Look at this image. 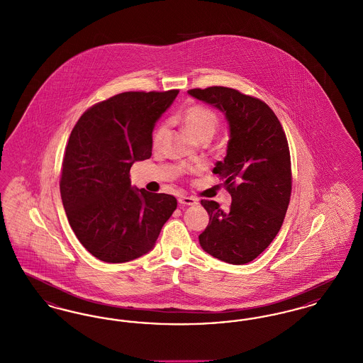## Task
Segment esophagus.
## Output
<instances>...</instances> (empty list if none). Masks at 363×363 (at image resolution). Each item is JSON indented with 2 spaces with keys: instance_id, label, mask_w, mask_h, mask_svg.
I'll return each instance as SVG.
<instances>
[{
  "instance_id": "34e87169",
  "label": "esophagus",
  "mask_w": 363,
  "mask_h": 363,
  "mask_svg": "<svg viewBox=\"0 0 363 363\" xmlns=\"http://www.w3.org/2000/svg\"><path fill=\"white\" fill-rule=\"evenodd\" d=\"M178 203L181 206H196L197 204V200L194 197H189V196H181L178 199Z\"/></svg>"
}]
</instances>
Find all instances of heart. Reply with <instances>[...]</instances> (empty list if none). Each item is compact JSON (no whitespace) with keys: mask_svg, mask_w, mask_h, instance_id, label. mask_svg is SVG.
Here are the masks:
<instances>
[{"mask_svg":"<svg viewBox=\"0 0 363 363\" xmlns=\"http://www.w3.org/2000/svg\"><path fill=\"white\" fill-rule=\"evenodd\" d=\"M181 120L184 122L185 128L188 129L190 135L194 138H201L204 135H213L219 118L213 110H211L207 106L203 104H189L181 114ZM167 125L160 123L154 132L152 141L155 145H159L162 140L166 136Z\"/></svg>","mask_w":363,"mask_h":363,"instance_id":"1","label":"heart"}]
</instances>
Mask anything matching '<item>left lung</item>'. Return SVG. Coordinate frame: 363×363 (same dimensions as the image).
Returning a JSON list of instances; mask_svg holds the SVG:
<instances>
[{"label":"left lung","instance_id":"left-lung-1","mask_svg":"<svg viewBox=\"0 0 363 363\" xmlns=\"http://www.w3.org/2000/svg\"><path fill=\"white\" fill-rule=\"evenodd\" d=\"M220 110L230 126L227 155L213 173L231 194L223 211L201 200L209 223L199 235L215 259L241 265L259 256L283 225L291 196V160L283 126L272 108L257 98L227 86L188 91Z\"/></svg>","mask_w":363,"mask_h":363}]
</instances>
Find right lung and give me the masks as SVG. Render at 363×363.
Segmentation results:
<instances>
[{
  "label": "right lung",
  "mask_w": 363,
  "mask_h": 363,
  "mask_svg": "<svg viewBox=\"0 0 363 363\" xmlns=\"http://www.w3.org/2000/svg\"><path fill=\"white\" fill-rule=\"evenodd\" d=\"M178 92H122L74 125L60 190L73 233L94 257L118 264L144 256L173 215L174 196L132 188L129 172L152 155L155 122Z\"/></svg>",
  "instance_id": "right-lung-1"
}]
</instances>
